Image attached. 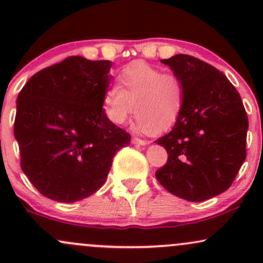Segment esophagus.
Returning <instances> with one entry per match:
<instances>
[{"mask_svg":"<svg viewBox=\"0 0 263 263\" xmlns=\"http://www.w3.org/2000/svg\"><path fill=\"white\" fill-rule=\"evenodd\" d=\"M132 143L134 144H140V146H146L148 142L142 140V138H138V137H132Z\"/></svg>","mask_w":263,"mask_h":263,"instance_id":"1","label":"esophagus"}]
</instances>
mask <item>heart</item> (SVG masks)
I'll return each mask as SVG.
<instances>
[{
	"mask_svg": "<svg viewBox=\"0 0 263 263\" xmlns=\"http://www.w3.org/2000/svg\"><path fill=\"white\" fill-rule=\"evenodd\" d=\"M184 99V84L177 74L134 63L119 74L116 86L106 90L104 108L115 125H123L135 108L137 131L162 132L179 119Z\"/></svg>",
	"mask_w": 263,
	"mask_h": 263,
	"instance_id": "1",
	"label": "heart"
}]
</instances>
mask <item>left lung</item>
<instances>
[{
    "instance_id": "left-lung-1",
    "label": "left lung",
    "mask_w": 263,
    "mask_h": 263,
    "mask_svg": "<svg viewBox=\"0 0 263 263\" xmlns=\"http://www.w3.org/2000/svg\"><path fill=\"white\" fill-rule=\"evenodd\" d=\"M184 84L179 119L156 141L168 161L156 172L168 192L203 201L230 188L246 158L249 120L240 93L221 71L194 57L161 60Z\"/></svg>"
}]
</instances>
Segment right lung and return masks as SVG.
Wrapping results in <instances>:
<instances>
[{
    "label": "right lung",
    "mask_w": 263,
    "mask_h": 263,
    "mask_svg": "<svg viewBox=\"0 0 263 263\" xmlns=\"http://www.w3.org/2000/svg\"><path fill=\"white\" fill-rule=\"evenodd\" d=\"M110 60L70 57L38 71L17 98L21 167L44 197L83 200L100 189L131 136L107 119Z\"/></svg>",
    "instance_id": "obj_1"
}]
</instances>
